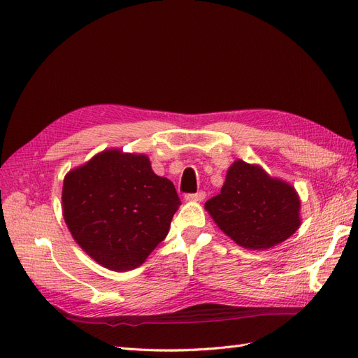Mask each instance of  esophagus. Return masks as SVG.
Instances as JSON below:
<instances>
[{
	"label": "esophagus",
	"mask_w": 358,
	"mask_h": 358,
	"mask_svg": "<svg viewBox=\"0 0 358 358\" xmlns=\"http://www.w3.org/2000/svg\"><path fill=\"white\" fill-rule=\"evenodd\" d=\"M206 197V192L204 191H199L196 194H187L185 200L187 201H203Z\"/></svg>",
	"instance_id": "1"
}]
</instances>
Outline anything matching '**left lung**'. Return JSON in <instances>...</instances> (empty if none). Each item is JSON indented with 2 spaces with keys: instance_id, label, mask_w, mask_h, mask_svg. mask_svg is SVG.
I'll use <instances>...</instances> for the list:
<instances>
[{
  "instance_id": "8db88e82",
  "label": "left lung",
  "mask_w": 358,
  "mask_h": 358,
  "mask_svg": "<svg viewBox=\"0 0 358 358\" xmlns=\"http://www.w3.org/2000/svg\"><path fill=\"white\" fill-rule=\"evenodd\" d=\"M204 208L231 241L249 249L284 242L301 224L294 187L242 159L230 166L221 192Z\"/></svg>"
}]
</instances>
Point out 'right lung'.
<instances>
[{"mask_svg":"<svg viewBox=\"0 0 358 358\" xmlns=\"http://www.w3.org/2000/svg\"><path fill=\"white\" fill-rule=\"evenodd\" d=\"M180 200L146 155L103 150L64 178L62 213L73 239L96 263L127 272L166 239Z\"/></svg>","mask_w":358,"mask_h":358,"instance_id":"add662e5","label":"right lung"}]
</instances>
